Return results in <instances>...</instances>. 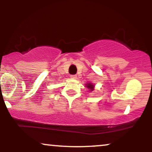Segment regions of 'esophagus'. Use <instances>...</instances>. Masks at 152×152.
Returning a JSON list of instances; mask_svg holds the SVG:
<instances>
[{
    "label": "esophagus",
    "mask_w": 152,
    "mask_h": 152,
    "mask_svg": "<svg viewBox=\"0 0 152 152\" xmlns=\"http://www.w3.org/2000/svg\"><path fill=\"white\" fill-rule=\"evenodd\" d=\"M70 77L72 79H77V75H70Z\"/></svg>",
    "instance_id": "esophagus-1"
}]
</instances>
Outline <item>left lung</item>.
Segmentation results:
<instances>
[{
	"label": "left lung",
	"mask_w": 152,
	"mask_h": 152,
	"mask_svg": "<svg viewBox=\"0 0 152 152\" xmlns=\"http://www.w3.org/2000/svg\"><path fill=\"white\" fill-rule=\"evenodd\" d=\"M86 87L90 89V91H93V88H94V85H93L92 84H86Z\"/></svg>",
	"instance_id": "1"
}]
</instances>
